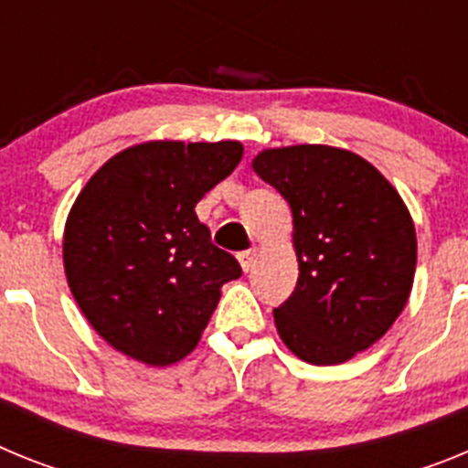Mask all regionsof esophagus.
<instances>
[{
  "label": "esophagus",
  "instance_id": "obj_1",
  "mask_svg": "<svg viewBox=\"0 0 468 468\" xmlns=\"http://www.w3.org/2000/svg\"><path fill=\"white\" fill-rule=\"evenodd\" d=\"M255 260H258V250H243V253H239V262H241L243 271H250L255 267Z\"/></svg>",
  "mask_w": 468,
  "mask_h": 468
}]
</instances>
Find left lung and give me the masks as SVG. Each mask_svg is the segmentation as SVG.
<instances>
[{"mask_svg": "<svg viewBox=\"0 0 468 468\" xmlns=\"http://www.w3.org/2000/svg\"><path fill=\"white\" fill-rule=\"evenodd\" d=\"M292 210L297 285L274 309L281 340L314 366L345 363L391 328L410 297L417 237L403 198L363 156L328 144L253 159Z\"/></svg>", "mask_w": 468, "mask_h": 468, "instance_id": "obj_1", "label": "left lung"}]
</instances>
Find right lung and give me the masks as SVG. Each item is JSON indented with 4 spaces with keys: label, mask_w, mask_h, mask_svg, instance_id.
<instances>
[{
    "label": "right lung",
    "mask_w": 468,
    "mask_h": 468,
    "mask_svg": "<svg viewBox=\"0 0 468 468\" xmlns=\"http://www.w3.org/2000/svg\"><path fill=\"white\" fill-rule=\"evenodd\" d=\"M241 156L237 140H150L112 156L81 189L65 222V276L107 345L147 366H171L198 345L241 267L194 206Z\"/></svg>",
    "instance_id": "right-lung-1"
}]
</instances>
